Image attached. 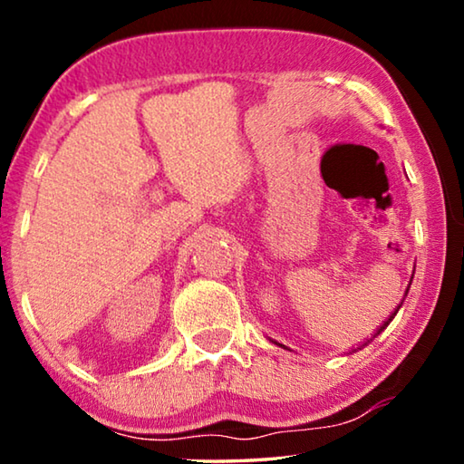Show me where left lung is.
Returning a JSON list of instances; mask_svg holds the SVG:
<instances>
[{
	"label": "left lung",
	"instance_id": "left-lung-1",
	"mask_svg": "<svg viewBox=\"0 0 464 464\" xmlns=\"http://www.w3.org/2000/svg\"><path fill=\"white\" fill-rule=\"evenodd\" d=\"M411 278H413V276H411ZM410 285H411V282H410ZM407 290H410V286H407ZM407 290H405V296H407ZM399 307H401V303H399ZM399 307L395 309V313H391V315H389V319H387V321H384V324H382V325H381L379 329H376V334H381V332H382V329H384V327H387V325L391 324V321H392V317H395V315H397V311H399ZM376 334H374V335H376ZM368 342H371V340H368ZM362 345H366V342H364ZM358 350H360V348H358Z\"/></svg>",
	"mask_w": 464,
	"mask_h": 464
}]
</instances>
